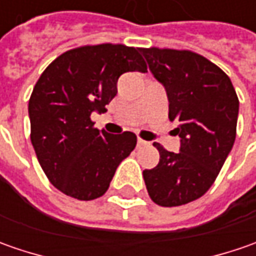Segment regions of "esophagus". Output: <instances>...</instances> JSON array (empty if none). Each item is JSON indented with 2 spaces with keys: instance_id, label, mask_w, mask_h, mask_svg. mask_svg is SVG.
Wrapping results in <instances>:
<instances>
[{
  "instance_id": "esophagus-1",
  "label": "esophagus",
  "mask_w": 256,
  "mask_h": 256,
  "mask_svg": "<svg viewBox=\"0 0 256 256\" xmlns=\"http://www.w3.org/2000/svg\"><path fill=\"white\" fill-rule=\"evenodd\" d=\"M136 142H138V146H144V145H146V141H144V140H141V138H138V141H136Z\"/></svg>"
}]
</instances>
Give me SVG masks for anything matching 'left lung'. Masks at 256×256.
Here are the masks:
<instances>
[{
    "instance_id": "obj_1",
    "label": "left lung",
    "mask_w": 256,
    "mask_h": 256,
    "mask_svg": "<svg viewBox=\"0 0 256 256\" xmlns=\"http://www.w3.org/2000/svg\"><path fill=\"white\" fill-rule=\"evenodd\" d=\"M154 76L165 86L170 121H176L180 152L160 151V162L142 172L151 200L180 206L201 198L215 182L236 136L240 100L230 76L188 50L140 48Z\"/></svg>"
}]
</instances>
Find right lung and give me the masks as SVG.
Wrapping results in <instances>:
<instances>
[{
  "label": "right lung",
  "instance_id": "1",
  "mask_svg": "<svg viewBox=\"0 0 256 256\" xmlns=\"http://www.w3.org/2000/svg\"><path fill=\"white\" fill-rule=\"evenodd\" d=\"M146 72L140 48L124 44L82 45L65 51L36 81L28 114L38 162L56 190L80 201L106 192L136 135L98 131L92 111L104 112L124 72Z\"/></svg>",
  "mask_w": 256,
  "mask_h": 256
}]
</instances>
